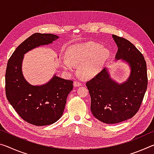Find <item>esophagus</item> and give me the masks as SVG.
Masks as SVG:
<instances>
[{"label":"esophagus","instance_id":"1","mask_svg":"<svg viewBox=\"0 0 154 154\" xmlns=\"http://www.w3.org/2000/svg\"><path fill=\"white\" fill-rule=\"evenodd\" d=\"M73 85L75 87H79L82 85V83H80L79 82H77V81H75V82H73Z\"/></svg>","mask_w":154,"mask_h":154}]
</instances>
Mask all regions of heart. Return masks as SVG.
<instances>
[{"mask_svg":"<svg viewBox=\"0 0 154 154\" xmlns=\"http://www.w3.org/2000/svg\"><path fill=\"white\" fill-rule=\"evenodd\" d=\"M110 57L108 49L92 41H88L69 47L66 58L62 60L65 70L71 71L72 66H78V72L85 79L94 77L102 71Z\"/></svg>","mask_w":154,"mask_h":154,"instance_id":"obj_1","label":"heart"}]
</instances>
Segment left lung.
Instances as JSON below:
<instances>
[{
	"instance_id": "obj_1",
	"label": "left lung",
	"mask_w": 154,
	"mask_h": 154,
	"mask_svg": "<svg viewBox=\"0 0 154 154\" xmlns=\"http://www.w3.org/2000/svg\"><path fill=\"white\" fill-rule=\"evenodd\" d=\"M112 37L118 48L116 60H121L130 67L128 78L119 83L105 68L86 83L93 116L109 124L132 118L139 111L147 88V65L142 54L126 38L115 35Z\"/></svg>"
}]
</instances>
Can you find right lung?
Wrapping results in <instances>:
<instances>
[{
  "label": "right lung",
  "instance_id": "obj_1",
  "mask_svg": "<svg viewBox=\"0 0 154 154\" xmlns=\"http://www.w3.org/2000/svg\"><path fill=\"white\" fill-rule=\"evenodd\" d=\"M58 38L53 34H33L17 47L7 62L5 73L7 100L21 118L35 126L54 124L61 118L73 82L54 75L45 84L32 85L23 75V59L27 52L51 44Z\"/></svg>",
  "mask_w": 154,
  "mask_h": 154
}]
</instances>
